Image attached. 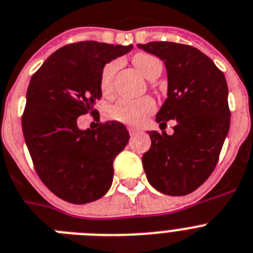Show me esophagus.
<instances>
[{"label":"esophagus","instance_id":"34e87169","mask_svg":"<svg viewBox=\"0 0 253 253\" xmlns=\"http://www.w3.org/2000/svg\"><path fill=\"white\" fill-rule=\"evenodd\" d=\"M138 133H139V130H138V129L129 128V134H130L131 137H133V135H135V134H138Z\"/></svg>","mask_w":253,"mask_h":253}]
</instances>
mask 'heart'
<instances>
[{
    "instance_id": "obj_1",
    "label": "heart",
    "mask_w": 253,
    "mask_h": 253,
    "mask_svg": "<svg viewBox=\"0 0 253 253\" xmlns=\"http://www.w3.org/2000/svg\"><path fill=\"white\" fill-rule=\"evenodd\" d=\"M133 64L142 75L148 81H155L163 71V62L156 56L150 53H137L133 57ZM119 68V61H111L103 66L100 77V87L102 93L107 94L112 89L114 75ZM155 110V102L150 97L139 100H120L109 110L112 120L125 124L137 125L144 120Z\"/></svg>"
}]
</instances>
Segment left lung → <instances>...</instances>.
I'll return each mask as SVG.
<instances>
[{"label": "left lung", "instance_id": "left-lung-1", "mask_svg": "<svg viewBox=\"0 0 253 253\" xmlns=\"http://www.w3.org/2000/svg\"><path fill=\"white\" fill-rule=\"evenodd\" d=\"M138 47L160 57L168 71V98L156 122L160 128L171 119L176 122L171 135L148 131L151 147L142 157L144 172L161 193L185 196L211 175L229 131L225 77L210 57L192 46L150 42Z\"/></svg>", "mask_w": 253, "mask_h": 253}]
</instances>
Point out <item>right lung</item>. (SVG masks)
<instances>
[{
	"mask_svg": "<svg viewBox=\"0 0 253 253\" xmlns=\"http://www.w3.org/2000/svg\"><path fill=\"white\" fill-rule=\"evenodd\" d=\"M131 48L96 41L66 44L30 79L21 118L24 139L41 180L70 204L98 200L111 187L112 164L128 143V130L119 122L81 130L77 120L96 112L103 66Z\"/></svg>",
	"mask_w": 253,
	"mask_h": 253,
	"instance_id": "obj_1",
	"label": "right lung"
}]
</instances>
